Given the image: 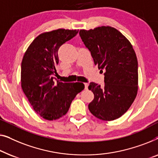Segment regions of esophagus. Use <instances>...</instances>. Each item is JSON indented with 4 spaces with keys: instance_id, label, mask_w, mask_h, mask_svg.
Wrapping results in <instances>:
<instances>
[{
    "instance_id": "obj_1",
    "label": "esophagus",
    "mask_w": 158,
    "mask_h": 158,
    "mask_svg": "<svg viewBox=\"0 0 158 158\" xmlns=\"http://www.w3.org/2000/svg\"><path fill=\"white\" fill-rule=\"evenodd\" d=\"M88 86H89L88 83H84V88H85V89H87Z\"/></svg>"
}]
</instances>
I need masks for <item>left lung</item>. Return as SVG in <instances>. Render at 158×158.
I'll list each match as a JSON object with an SVG mask.
<instances>
[{
    "instance_id": "left-lung-1",
    "label": "left lung",
    "mask_w": 158,
    "mask_h": 158,
    "mask_svg": "<svg viewBox=\"0 0 158 158\" xmlns=\"http://www.w3.org/2000/svg\"><path fill=\"white\" fill-rule=\"evenodd\" d=\"M79 35L95 65L104 72L103 86L94 82L89 86L94 95L89 110L102 120L119 118L132 105L138 89V63L132 44L111 26L80 30Z\"/></svg>"
}]
</instances>
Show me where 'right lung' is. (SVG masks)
I'll list each match as a JSON object with an SVG mask.
<instances>
[{
    "mask_svg": "<svg viewBox=\"0 0 158 158\" xmlns=\"http://www.w3.org/2000/svg\"><path fill=\"white\" fill-rule=\"evenodd\" d=\"M78 32L59 28L40 34L28 46L22 60V89L35 112L47 120L65 115L73 99L84 89L80 82L57 81L56 84L54 81L59 64L58 50Z\"/></svg>",
    "mask_w": 158,
    "mask_h": 158,
    "instance_id": "add662e5",
    "label": "right lung"
}]
</instances>
